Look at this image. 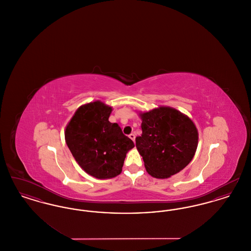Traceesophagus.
I'll use <instances>...</instances> for the list:
<instances>
[{
    "instance_id": "esophagus-1",
    "label": "esophagus",
    "mask_w": 251,
    "mask_h": 251,
    "mask_svg": "<svg viewBox=\"0 0 251 251\" xmlns=\"http://www.w3.org/2000/svg\"><path fill=\"white\" fill-rule=\"evenodd\" d=\"M129 137L134 142V140H135V133H131V134L129 135Z\"/></svg>"
}]
</instances>
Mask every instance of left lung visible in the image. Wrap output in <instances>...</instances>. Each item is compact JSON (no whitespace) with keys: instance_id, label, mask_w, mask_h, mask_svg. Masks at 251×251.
<instances>
[{"instance_id":"1","label":"left lung","mask_w":251,"mask_h":251,"mask_svg":"<svg viewBox=\"0 0 251 251\" xmlns=\"http://www.w3.org/2000/svg\"><path fill=\"white\" fill-rule=\"evenodd\" d=\"M141 119L142 134L135 144L150 175L168 178L191 162L199 134L188 117L173 108L160 107L141 114Z\"/></svg>"}]
</instances>
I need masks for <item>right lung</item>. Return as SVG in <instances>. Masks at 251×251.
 Here are the masks:
<instances>
[{"mask_svg":"<svg viewBox=\"0 0 251 251\" xmlns=\"http://www.w3.org/2000/svg\"><path fill=\"white\" fill-rule=\"evenodd\" d=\"M111 112L112 108L100 101L83 105L65 131L66 142L77 163L98 179L120 174L126 153L134 147L119 124L108 120Z\"/></svg>","mask_w":251,"mask_h":251,"instance_id":"right-lung-1","label":"right lung"}]
</instances>
